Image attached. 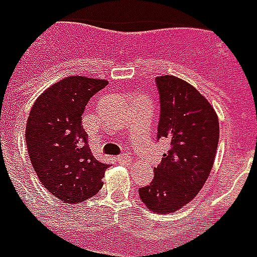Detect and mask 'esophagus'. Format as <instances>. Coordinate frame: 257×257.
Masks as SVG:
<instances>
[{"label":"esophagus","instance_id":"34e87169","mask_svg":"<svg viewBox=\"0 0 257 257\" xmlns=\"http://www.w3.org/2000/svg\"><path fill=\"white\" fill-rule=\"evenodd\" d=\"M130 161H132V156H130L128 154L120 155L119 158H117V162H119V163H121V165H128V163H130Z\"/></svg>","mask_w":257,"mask_h":257}]
</instances>
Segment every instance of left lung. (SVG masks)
<instances>
[{
	"label": "left lung",
	"instance_id": "8db88e82",
	"mask_svg": "<svg viewBox=\"0 0 257 257\" xmlns=\"http://www.w3.org/2000/svg\"><path fill=\"white\" fill-rule=\"evenodd\" d=\"M156 85L158 138L167 140L170 149L154 169L152 183L138 194L149 210L167 214L188 205L209 178L219 144V117L206 98L183 79L161 76Z\"/></svg>",
	"mask_w": 257,
	"mask_h": 257
}]
</instances>
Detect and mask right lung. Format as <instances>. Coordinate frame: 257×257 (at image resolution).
<instances>
[{"label": "right lung", "mask_w": 257, "mask_h": 257, "mask_svg": "<svg viewBox=\"0 0 257 257\" xmlns=\"http://www.w3.org/2000/svg\"><path fill=\"white\" fill-rule=\"evenodd\" d=\"M106 80L69 76L48 87L32 106L26 145L44 188L63 203H81L98 194L109 165L92 156L81 114Z\"/></svg>", "instance_id": "1"}]
</instances>
